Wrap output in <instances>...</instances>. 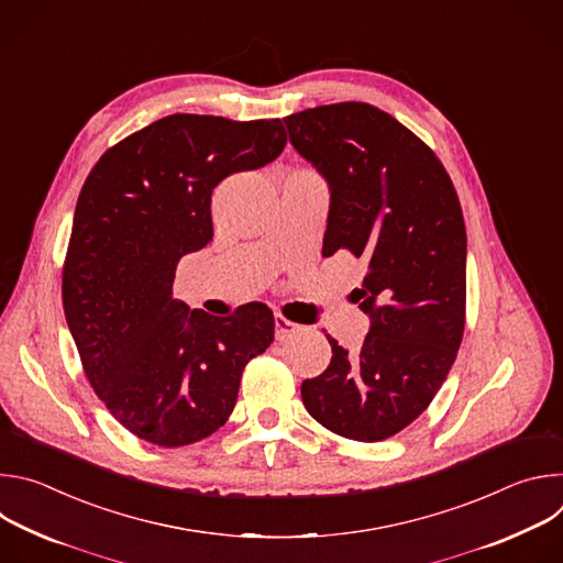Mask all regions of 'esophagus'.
Segmentation results:
<instances>
[{"label": "esophagus", "instance_id": "34e87169", "mask_svg": "<svg viewBox=\"0 0 563 563\" xmlns=\"http://www.w3.org/2000/svg\"><path fill=\"white\" fill-rule=\"evenodd\" d=\"M274 323H276V339H278V341H285L287 336H291V334L298 332V325L291 323V320H289L287 316H283L280 311L274 313Z\"/></svg>", "mask_w": 563, "mask_h": 563}]
</instances>
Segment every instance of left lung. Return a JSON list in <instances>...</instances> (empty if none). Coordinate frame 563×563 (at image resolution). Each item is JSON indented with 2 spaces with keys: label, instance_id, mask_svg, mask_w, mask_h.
<instances>
[{
  "label": "left lung",
  "instance_id": "left-lung-1",
  "mask_svg": "<svg viewBox=\"0 0 563 563\" xmlns=\"http://www.w3.org/2000/svg\"><path fill=\"white\" fill-rule=\"evenodd\" d=\"M294 148L330 183L323 254L369 272L354 302L372 325L356 356L332 336L328 369L302 380L305 410L352 441L408 428L441 389L465 328V222L434 151L367 102L283 118Z\"/></svg>",
  "mask_w": 563,
  "mask_h": 563
}]
</instances>
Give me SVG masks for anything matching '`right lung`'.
Returning a JSON list of instances; mask_svg holds the SVG:
<instances>
[{"instance_id":"obj_1","label":"right lung","mask_w":563,"mask_h":563,"mask_svg":"<svg viewBox=\"0 0 563 563\" xmlns=\"http://www.w3.org/2000/svg\"><path fill=\"white\" fill-rule=\"evenodd\" d=\"M285 144L278 118L174 113L107 148L79 191L62 267L66 323L91 387L142 441L180 448L213 434L245 365L274 341L267 305L189 311L174 278L213 238L216 185L269 165Z\"/></svg>"}]
</instances>
